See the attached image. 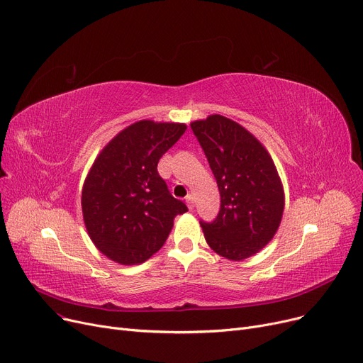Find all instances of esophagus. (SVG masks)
<instances>
[{"instance_id": "34e87169", "label": "esophagus", "mask_w": 363, "mask_h": 363, "mask_svg": "<svg viewBox=\"0 0 363 363\" xmlns=\"http://www.w3.org/2000/svg\"><path fill=\"white\" fill-rule=\"evenodd\" d=\"M186 203H187L189 208L194 210V206H195V198H194V195L189 194V195L186 196Z\"/></svg>"}]
</instances>
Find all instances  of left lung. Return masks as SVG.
<instances>
[{"label":"left lung","mask_w":363,"mask_h":363,"mask_svg":"<svg viewBox=\"0 0 363 363\" xmlns=\"http://www.w3.org/2000/svg\"><path fill=\"white\" fill-rule=\"evenodd\" d=\"M220 191L213 223L201 221L206 244L218 255L242 262L263 250L279 229L285 194L267 149L235 121L210 115L191 123Z\"/></svg>","instance_id":"obj_1"}]
</instances>
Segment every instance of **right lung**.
<instances>
[{
  "label": "right lung",
  "instance_id": "right-lung-1",
  "mask_svg": "<svg viewBox=\"0 0 363 363\" xmlns=\"http://www.w3.org/2000/svg\"><path fill=\"white\" fill-rule=\"evenodd\" d=\"M186 128L182 123L137 121L97 155L82 186L81 206L90 239L109 260L145 263L165 244L176 216L187 211L157 168Z\"/></svg>",
  "mask_w": 363,
  "mask_h": 363
}]
</instances>
